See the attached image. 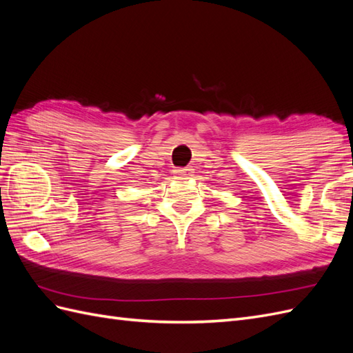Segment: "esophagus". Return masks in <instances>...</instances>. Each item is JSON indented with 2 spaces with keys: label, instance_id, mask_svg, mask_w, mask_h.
<instances>
[{
  "label": "esophagus",
  "instance_id": "1",
  "mask_svg": "<svg viewBox=\"0 0 353 353\" xmlns=\"http://www.w3.org/2000/svg\"><path fill=\"white\" fill-rule=\"evenodd\" d=\"M175 178L176 179H187L188 176H193V168L187 166V168H178L174 170Z\"/></svg>",
  "mask_w": 353,
  "mask_h": 353
}]
</instances>
